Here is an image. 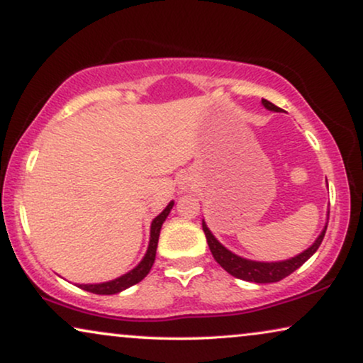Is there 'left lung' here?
<instances>
[{"mask_svg":"<svg viewBox=\"0 0 363 363\" xmlns=\"http://www.w3.org/2000/svg\"><path fill=\"white\" fill-rule=\"evenodd\" d=\"M262 106H264L267 111L272 112H281V108L274 106V104L262 99L261 101ZM329 218V215H327ZM203 231H205L208 246H210V251L215 261L220 264L223 269L226 272H230L231 276L238 277V279L242 281H250V282H257V284H267V282H277L281 279H284L289 274H292L296 269L304 264V262L309 259V257L314 255V252L319 250L322 240L325 236V230L327 226H324V230L320 231V235L317 236V240L312 242V245L307 247L306 251L299 252V255L294 257H289V259L284 261H276V262H264V261H252V259H246V257H241L235 255V252L226 250L225 246L221 245L220 241L213 236V233L210 231V228L206 226L205 220H203Z\"/></svg>","mask_w":363,"mask_h":363,"instance_id":"obj_1","label":"left lung"}]
</instances>
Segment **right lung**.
<instances>
[{
  "mask_svg": "<svg viewBox=\"0 0 363 363\" xmlns=\"http://www.w3.org/2000/svg\"><path fill=\"white\" fill-rule=\"evenodd\" d=\"M175 201H170L167 205L165 210H163L160 215L153 218L152 225H150V241H148V247L145 256L142 257V261L138 264L130 269L125 274H122L121 277H116V279L107 281V282H99V284H77L81 289L87 291V292H94V294H102V296H111V294H117V292H122L128 289V287L140 282L143 277H145L148 272H150L153 262H155V255H157V245H158V236H160V230L163 221L167 220L168 213L172 211Z\"/></svg>",
  "mask_w": 363,
  "mask_h": 363,
  "instance_id": "right-lung-1",
  "label": "right lung"
}]
</instances>
